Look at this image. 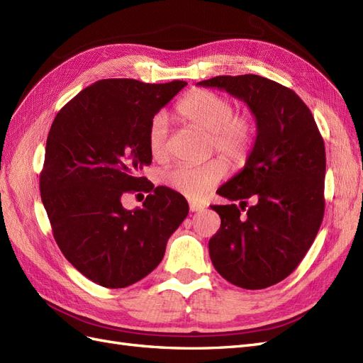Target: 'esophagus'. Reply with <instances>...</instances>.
Returning a JSON list of instances; mask_svg holds the SVG:
<instances>
[{"label": "esophagus", "instance_id": "1", "mask_svg": "<svg viewBox=\"0 0 363 363\" xmlns=\"http://www.w3.org/2000/svg\"><path fill=\"white\" fill-rule=\"evenodd\" d=\"M189 207H190V211H202L203 208H206V207H203L202 206V203H198V202H193V201H190L189 202Z\"/></svg>", "mask_w": 363, "mask_h": 363}]
</instances>
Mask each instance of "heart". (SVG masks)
<instances>
[{
  "mask_svg": "<svg viewBox=\"0 0 363 363\" xmlns=\"http://www.w3.org/2000/svg\"><path fill=\"white\" fill-rule=\"evenodd\" d=\"M176 111L181 119L208 133V145L231 162H242L253 141V123L244 113H235V106L227 96L211 90L189 93ZM148 148L155 160L169 155V128L157 115L148 128ZM227 176V164L210 160L199 165H178L162 174L167 187L190 199L203 198Z\"/></svg>",
  "mask_w": 363,
  "mask_h": 363,
  "instance_id": "b5f03b06",
  "label": "heart"
}]
</instances>
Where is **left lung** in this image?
I'll return each instance as SVG.
<instances>
[{
	"label": "left lung",
	"mask_w": 363,
	"mask_h": 363,
	"mask_svg": "<svg viewBox=\"0 0 363 363\" xmlns=\"http://www.w3.org/2000/svg\"><path fill=\"white\" fill-rule=\"evenodd\" d=\"M247 102L257 136L242 172L211 206L220 228L208 250L216 272L236 286L261 290L284 281L301 264L325 211V145L310 108L296 93L259 75L215 77L198 82ZM257 202L247 211L246 201ZM246 211L245 216L240 211Z\"/></svg>",
	"instance_id": "1"
}]
</instances>
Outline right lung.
I'll use <instances>...</instances> for the list:
<instances>
[{
    "mask_svg": "<svg viewBox=\"0 0 363 363\" xmlns=\"http://www.w3.org/2000/svg\"><path fill=\"white\" fill-rule=\"evenodd\" d=\"M185 86L101 79L53 119L40 174L41 199L62 255L101 286L124 288L152 273L189 215L182 194L155 187L141 174L152 164V121ZM135 191L149 194L141 209L125 211L123 194Z\"/></svg>",
    "mask_w": 363,
    "mask_h": 363,
    "instance_id": "obj_1",
    "label": "right lung"
}]
</instances>
